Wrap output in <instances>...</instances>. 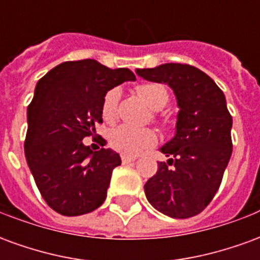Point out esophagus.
<instances>
[{"instance_id": "esophagus-1", "label": "esophagus", "mask_w": 260, "mask_h": 260, "mask_svg": "<svg viewBox=\"0 0 260 260\" xmlns=\"http://www.w3.org/2000/svg\"><path fill=\"white\" fill-rule=\"evenodd\" d=\"M121 160H122V163L126 164V163H132V161H135L136 157H134V156H126V154H122V156H121Z\"/></svg>"}]
</instances>
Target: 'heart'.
<instances>
[{"label": "heart", "instance_id": "heart-1", "mask_svg": "<svg viewBox=\"0 0 260 260\" xmlns=\"http://www.w3.org/2000/svg\"><path fill=\"white\" fill-rule=\"evenodd\" d=\"M138 93L154 111L161 110L169 103V91L163 85L158 83H145L138 86ZM119 96L121 91L118 87H114L106 93L102 104V115L106 121H113L115 118ZM108 141L117 152L126 156H136L156 143V134L152 129L134 128L131 125L122 124L110 132Z\"/></svg>", "mask_w": 260, "mask_h": 260}]
</instances>
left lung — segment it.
I'll return each instance as SVG.
<instances>
[{
  "label": "left lung",
  "instance_id": "obj_1",
  "mask_svg": "<svg viewBox=\"0 0 260 260\" xmlns=\"http://www.w3.org/2000/svg\"><path fill=\"white\" fill-rule=\"evenodd\" d=\"M143 79L166 83L174 91L175 135L160 147L167 163L145 184L149 203L173 218H188L212 202L233 153V118L224 93L201 69L186 64H163L136 69Z\"/></svg>",
  "mask_w": 260,
  "mask_h": 260
}]
</instances>
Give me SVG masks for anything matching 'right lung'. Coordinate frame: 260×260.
<instances>
[{
	"mask_svg": "<svg viewBox=\"0 0 260 260\" xmlns=\"http://www.w3.org/2000/svg\"><path fill=\"white\" fill-rule=\"evenodd\" d=\"M135 79L128 68L80 59L57 65L37 82L27 107L25 156L43 199L59 214L80 216L106 201L121 157L104 147L93 152L82 141L103 122L106 93Z\"/></svg>",
	"mask_w": 260,
	"mask_h": 260,
	"instance_id": "1",
	"label": "right lung"
}]
</instances>
